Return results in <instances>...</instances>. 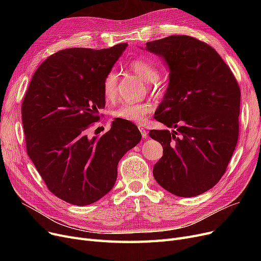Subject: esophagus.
<instances>
[{
	"mask_svg": "<svg viewBox=\"0 0 261 261\" xmlns=\"http://www.w3.org/2000/svg\"><path fill=\"white\" fill-rule=\"evenodd\" d=\"M139 129H140V131H141V133H142V136L144 139H146L147 138V135H148V133H147V131H146V129L144 128V127H139Z\"/></svg>",
	"mask_w": 261,
	"mask_h": 261,
	"instance_id": "34e87169",
	"label": "esophagus"
}]
</instances>
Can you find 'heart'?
Listing matches in <instances>:
<instances>
[{"instance_id": "b5f03b06", "label": "heart", "mask_w": 261, "mask_h": 261, "mask_svg": "<svg viewBox=\"0 0 261 261\" xmlns=\"http://www.w3.org/2000/svg\"><path fill=\"white\" fill-rule=\"evenodd\" d=\"M129 68L144 79L152 88L158 87L160 72L154 62L147 58H138L129 63ZM118 76L114 71H110L102 81V94L107 101H114L117 97ZM152 106L149 102H122L112 111L114 118L134 123H144L147 116L151 113Z\"/></svg>"}]
</instances>
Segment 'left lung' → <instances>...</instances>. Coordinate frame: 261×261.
Segmentation results:
<instances>
[{
	"label": "left lung",
	"mask_w": 261,
	"mask_h": 261,
	"mask_svg": "<svg viewBox=\"0 0 261 261\" xmlns=\"http://www.w3.org/2000/svg\"><path fill=\"white\" fill-rule=\"evenodd\" d=\"M169 66V86L154 118L169 130L149 135L163 146L155 181L172 195L195 197L226 171L239 135L240 88L229 66L208 44L172 35L146 43Z\"/></svg>",
	"instance_id": "left-lung-1"
}]
</instances>
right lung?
<instances>
[{"mask_svg":"<svg viewBox=\"0 0 261 261\" xmlns=\"http://www.w3.org/2000/svg\"><path fill=\"white\" fill-rule=\"evenodd\" d=\"M65 48L35 72L22 102L26 151L53 195L78 206L115 184L119 160L138 145L134 123L115 119L103 135H88L106 106L102 81L127 47Z\"/></svg>","mask_w":261,"mask_h":261,"instance_id":"add662e5","label":"right lung"}]
</instances>
